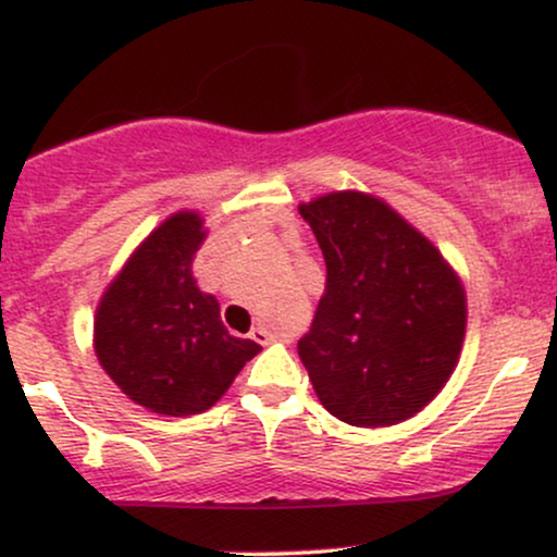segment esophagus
<instances>
[{
  "label": "esophagus",
  "instance_id": "esophagus-1",
  "mask_svg": "<svg viewBox=\"0 0 557 557\" xmlns=\"http://www.w3.org/2000/svg\"><path fill=\"white\" fill-rule=\"evenodd\" d=\"M251 341L267 345V343L274 341V335H272V332L267 330V327H253V330H251Z\"/></svg>",
  "mask_w": 557,
  "mask_h": 557
}]
</instances>
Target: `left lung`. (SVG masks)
Here are the masks:
<instances>
[{
  "mask_svg": "<svg viewBox=\"0 0 557 557\" xmlns=\"http://www.w3.org/2000/svg\"><path fill=\"white\" fill-rule=\"evenodd\" d=\"M327 285L298 356L317 398L350 426L417 417L461 359L466 290L430 238L389 203L332 190L298 207Z\"/></svg>",
  "mask_w": 557,
  "mask_h": 557,
  "instance_id": "8db88e82",
  "label": "left lung"
}]
</instances>
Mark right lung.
I'll use <instances>...</instances> for the list:
<instances>
[{"mask_svg":"<svg viewBox=\"0 0 557 557\" xmlns=\"http://www.w3.org/2000/svg\"><path fill=\"white\" fill-rule=\"evenodd\" d=\"M207 230L194 209L170 214L114 274L94 317V350L110 380L164 417L212 408L261 345L233 337L220 300L196 285Z\"/></svg>","mask_w":557,"mask_h":557,"instance_id":"1","label":"right lung"}]
</instances>
